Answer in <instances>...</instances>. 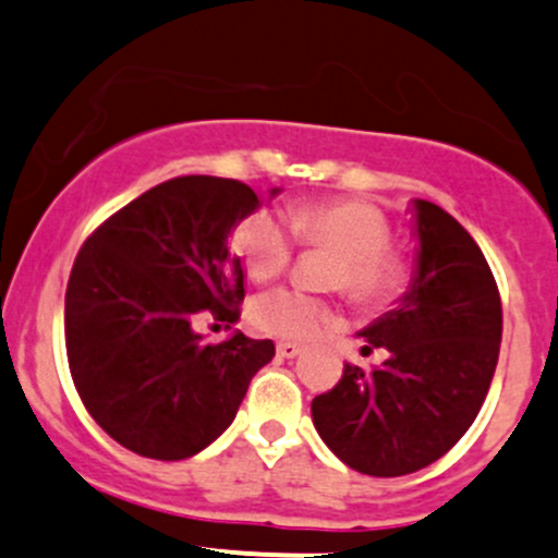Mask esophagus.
<instances>
[{
  "label": "esophagus",
  "mask_w": 558,
  "mask_h": 558,
  "mask_svg": "<svg viewBox=\"0 0 558 558\" xmlns=\"http://www.w3.org/2000/svg\"><path fill=\"white\" fill-rule=\"evenodd\" d=\"M302 353V344L296 342H278V355L280 357H296Z\"/></svg>",
  "instance_id": "esophagus-1"
}]
</instances>
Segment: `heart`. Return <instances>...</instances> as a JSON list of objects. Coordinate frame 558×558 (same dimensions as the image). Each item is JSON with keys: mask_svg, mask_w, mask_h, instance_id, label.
Here are the masks:
<instances>
[{"mask_svg": "<svg viewBox=\"0 0 558 558\" xmlns=\"http://www.w3.org/2000/svg\"><path fill=\"white\" fill-rule=\"evenodd\" d=\"M289 226L299 243L307 248L337 251L326 286L342 291L357 307H385L407 291L412 262L403 251L390 245L392 221L374 203H296L289 208ZM290 233L278 216L256 210L232 227L230 248L251 278L267 280L289 267L294 254ZM248 315L259 331L299 342L313 339L337 318L328 299L291 286L264 291L254 299Z\"/></svg>", "mask_w": 558, "mask_h": 558, "instance_id": "obj_1", "label": "heart"}]
</instances>
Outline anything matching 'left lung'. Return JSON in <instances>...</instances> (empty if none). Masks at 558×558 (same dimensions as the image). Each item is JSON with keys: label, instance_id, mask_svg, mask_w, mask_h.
<instances>
[{"label": "left lung", "instance_id": "8db88e82", "mask_svg": "<svg viewBox=\"0 0 558 558\" xmlns=\"http://www.w3.org/2000/svg\"><path fill=\"white\" fill-rule=\"evenodd\" d=\"M417 210V278L401 304L363 328L383 366L344 363L342 379L313 398L326 447L366 476H407L465 436L495 377L502 304L495 275L465 227L436 203Z\"/></svg>", "mask_w": 558, "mask_h": 558}]
</instances>
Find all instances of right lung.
<instances>
[{"label": "right lung", "instance_id": "add662e5", "mask_svg": "<svg viewBox=\"0 0 558 558\" xmlns=\"http://www.w3.org/2000/svg\"><path fill=\"white\" fill-rule=\"evenodd\" d=\"M278 195V190H272ZM259 208L248 184L179 175L111 214L80 248L66 286L69 372L90 417L125 449L186 460L232 425L272 339L208 344L201 313L240 318L232 227Z\"/></svg>", "mask_w": 558, "mask_h": 558}]
</instances>
